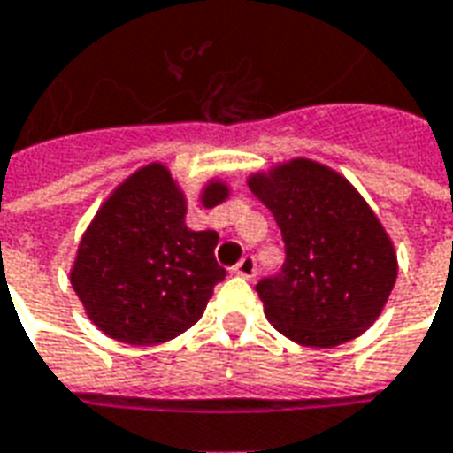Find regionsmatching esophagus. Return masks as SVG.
Here are the masks:
<instances>
[{
	"mask_svg": "<svg viewBox=\"0 0 453 453\" xmlns=\"http://www.w3.org/2000/svg\"><path fill=\"white\" fill-rule=\"evenodd\" d=\"M233 273H234V275H240V278H247V280H251V278L257 275V258L244 257L240 264L234 265Z\"/></svg>",
	"mask_w": 453,
	"mask_h": 453,
	"instance_id": "1",
	"label": "esophagus"
}]
</instances>
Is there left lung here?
Returning a JSON list of instances; mask_svg holds the SVG:
<instances>
[{
	"mask_svg": "<svg viewBox=\"0 0 453 453\" xmlns=\"http://www.w3.org/2000/svg\"><path fill=\"white\" fill-rule=\"evenodd\" d=\"M285 242L278 275L257 292L292 342L337 347L375 323L396 280V254L364 196L326 165L295 158L250 178Z\"/></svg>",
	"mask_w": 453,
	"mask_h": 453,
	"instance_id": "1",
	"label": "left lung"
}]
</instances>
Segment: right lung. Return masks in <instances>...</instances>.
<instances>
[{
    "label": "right lung",
    "mask_w": 453,
    "mask_h": 453,
    "mask_svg": "<svg viewBox=\"0 0 453 453\" xmlns=\"http://www.w3.org/2000/svg\"><path fill=\"white\" fill-rule=\"evenodd\" d=\"M227 196L223 182L203 189V206ZM188 203L168 168L133 173L82 234L71 285L102 333L126 344L173 340L202 319L226 278L216 230H189Z\"/></svg>",
    "instance_id": "add662e5"
}]
</instances>
